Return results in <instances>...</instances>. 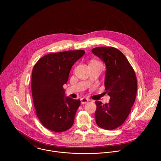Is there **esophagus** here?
<instances>
[{"instance_id": "obj_1", "label": "esophagus", "mask_w": 161, "mask_h": 161, "mask_svg": "<svg viewBox=\"0 0 161 161\" xmlns=\"http://www.w3.org/2000/svg\"><path fill=\"white\" fill-rule=\"evenodd\" d=\"M88 101H89V99H87V98L83 97V98H81V103L82 104H86V103H88Z\"/></svg>"}]
</instances>
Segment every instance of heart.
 Wrapping results in <instances>:
<instances>
[{
  "label": "heart",
  "instance_id": "1",
  "mask_svg": "<svg viewBox=\"0 0 161 161\" xmlns=\"http://www.w3.org/2000/svg\"><path fill=\"white\" fill-rule=\"evenodd\" d=\"M99 62H97V61H95V60H92V61H90V64H95V63H98Z\"/></svg>",
  "mask_w": 161,
  "mask_h": 161
}]
</instances>
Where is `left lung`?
Wrapping results in <instances>:
<instances>
[{
	"label": "left lung",
	"mask_w": 161,
	"mask_h": 161,
	"mask_svg": "<svg viewBox=\"0 0 161 161\" xmlns=\"http://www.w3.org/2000/svg\"><path fill=\"white\" fill-rule=\"evenodd\" d=\"M92 52L105 64V90L110 97L109 102L104 104L96 101V122L102 129L112 130L124 124L134 103L135 72L125 55L115 48L97 47Z\"/></svg>",
	"instance_id": "8db88e82"
}]
</instances>
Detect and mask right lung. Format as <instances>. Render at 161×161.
Segmentation results:
<instances>
[{
    "instance_id": "right-lung-1",
    "label": "right lung",
    "mask_w": 161,
    "mask_h": 161,
    "mask_svg": "<svg viewBox=\"0 0 161 161\" xmlns=\"http://www.w3.org/2000/svg\"><path fill=\"white\" fill-rule=\"evenodd\" d=\"M85 53L69 50L48 54L34 66L31 86L36 114L43 126L52 131H65L74 123L81 102L65 97L63 85L72 66Z\"/></svg>"
}]
</instances>
